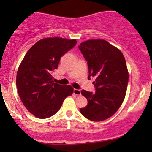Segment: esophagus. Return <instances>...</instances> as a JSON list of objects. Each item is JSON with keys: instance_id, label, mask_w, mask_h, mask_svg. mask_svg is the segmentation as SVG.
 <instances>
[{"instance_id": "34e87169", "label": "esophagus", "mask_w": 152, "mask_h": 152, "mask_svg": "<svg viewBox=\"0 0 152 152\" xmlns=\"http://www.w3.org/2000/svg\"><path fill=\"white\" fill-rule=\"evenodd\" d=\"M74 94L75 95H81V91L79 89H76V88H74Z\"/></svg>"}]
</instances>
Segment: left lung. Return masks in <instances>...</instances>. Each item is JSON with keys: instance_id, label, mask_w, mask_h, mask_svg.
Segmentation results:
<instances>
[{"instance_id": "1", "label": "left lung", "mask_w": 152, "mask_h": 152, "mask_svg": "<svg viewBox=\"0 0 152 152\" xmlns=\"http://www.w3.org/2000/svg\"><path fill=\"white\" fill-rule=\"evenodd\" d=\"M87 61L88 78L96 92L81 91L88 104L80 109L81 114L93 121H102L112 116L124 100L129 81L125 58L118 48L103 39L88 40L78 46Z\"/></svg>"}]
</instances>
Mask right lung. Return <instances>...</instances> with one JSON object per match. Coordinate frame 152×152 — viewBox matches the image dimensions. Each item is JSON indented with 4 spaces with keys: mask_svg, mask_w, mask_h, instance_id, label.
Segmentation results:
<instances>
[{
    "mask_svg": "<svg viewBox=\"0 0 152 152\" xmlns=\"http://www.w3.org/2000/svg\"><path fill=\"white\" fill-rule=\"evenodd\" d=\"M76 39L45 38L27 51L19 66L16 86L25 107L34 116L46 118L60 109L64 99L72 95L74 88L52 81L61 57L74 48Z\"/></svg>",
    "mask_w": 152,
    "mask_h": 152,
    "instance_id": "obj_1",
    "label": "right lung"
}]
</instances>
